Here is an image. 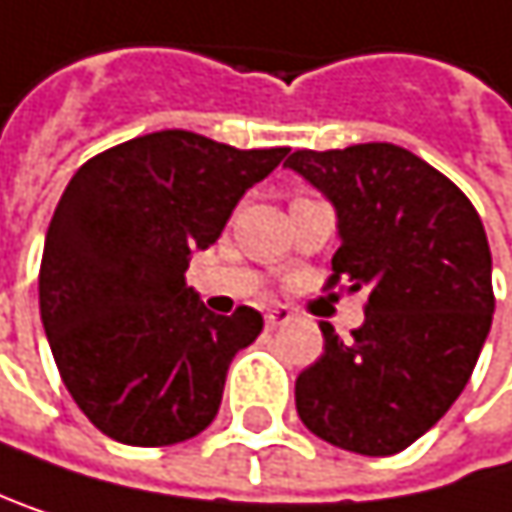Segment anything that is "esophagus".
I'll list each match as a JSON object with an SVG mask.
<instances>
[{
    "label": "esophagus",
    "instance_id": "obj_1",
    "mask_svg": "<svg viewBox=\"0 0 512 512\" xmlns=\"http://www.w3.org/2000/svg\"><path fill=\"white\" fill-rule=\"evenodd\" d=\"M289 319H292V310H289V307H274V310L265 313V325H268V328H280V325H286Z\"/></svg>",
    "mask_w": 512,
    "mask_h": 512
}]
</instances>
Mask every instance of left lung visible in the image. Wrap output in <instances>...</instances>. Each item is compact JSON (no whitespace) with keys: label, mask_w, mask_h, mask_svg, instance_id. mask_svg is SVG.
Listing matches in <instances>:
<instances>
[{"label":"left lung","mask_w":512,"mask_h":512,"mask_svg":"<svg viewBox=\"0 0 512 512\" xmlns=\"http://www.w3.org/2000/svg\"><path fill=\"white\" fill-rule=\"evenodd\" d=\"M337 211L331 286L367 289V319L295 382L322 441L390 456L429 432L468 384L492 328V253L468 196L417 154L364 142L286 160Z\"/></svg>","instance_id":"8db88e82"}]
</instances>
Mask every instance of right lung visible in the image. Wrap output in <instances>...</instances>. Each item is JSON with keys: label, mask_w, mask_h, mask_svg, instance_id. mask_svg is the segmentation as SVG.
I'll use <instances>...</instances> for the list:
<instances>
[{"label": "right lung", "mask_w": 512, "mask_h": 512, "mask_svg": "<svg viewBox=\"0 0 512 512\" xmlns=\"http://www.w3.org/2000/svg\"><path fill=\"white\" fill-rule=\"evenodd\" d=\"M286 151L157 130L68 181L44 241L41 322L62 382L104 435L163 447L217 417L229 364L262 334V316H214L184 271Z\"/></svg>", "instance_id": "add662e5"}]
</instances>
